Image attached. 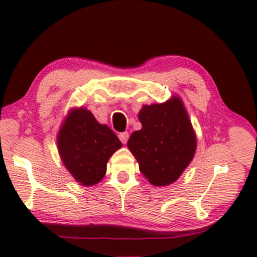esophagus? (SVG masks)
<instances>
[{
	"mask_svg": "<svg viewBox=\"0 0 257 257\" xmlns=\"http://www.w3.org/2000/svg\"><path fill=\"white\" fill-rule=\"evenodd\" d=\"M119 138H120V141L123 143V144H125V143H127V141H128V138H129V134L127 132L121 133V134H119Z\"/></svg>",
	"mask_w": 257,
	"mask_h": 257,
	"instance_id": "34e87169",
	"label": "esophagus"
}]
</instances>
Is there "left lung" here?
Segmentation results:
<instances>
[{
    "mask_svg": "<svg viewBox=\"0 0 257 257\" xmlns=\"http://www.w3.org/2000/svg\"><path fill=\"white\" fill-rule=\"evenodd\" d=\"M142 129L127 143L139 170L154 186L175 182L196 151V136L181 99L144 105L138 114Z\"/></svg>",
    "mask_w": 257,
    "mask_h": 257,
    "instance_id": "left-lung-1",
    "label": "left lung"
}]
</instances>
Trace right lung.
Wrapping results in <instances>:
<instances>
[{
    "instance_id": "right-lung-1",
    "label": "right lung",
    "mask_w": 257,
    "mask_h": 257,
    "mask_svg": "<svg viewBox=\"0 0 257 257\" xmlns=\"http://www.w3.org/2000/svg\"><path fill=\"white\" fill-rule=\"evenodd\" d=\"M122 146L106 124L98 123L85 107L73 108L58 134L61 160L72 177L84 186L103 179L108 159Z\"/></svg>"
}]
</instances>
